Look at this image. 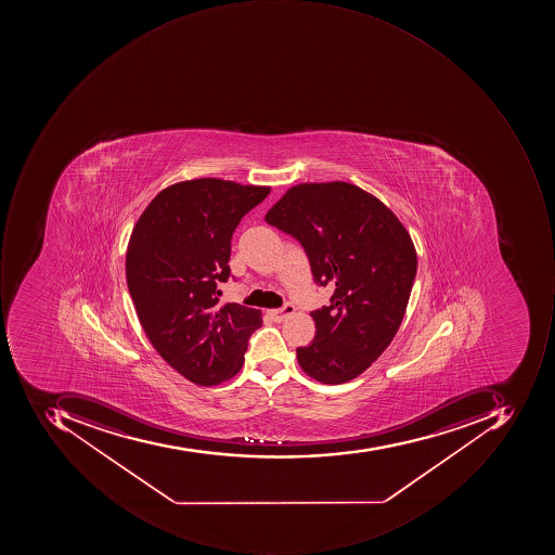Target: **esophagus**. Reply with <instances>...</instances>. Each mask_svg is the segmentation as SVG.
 <instances>
[{"label":"esophagus","mask_w":555,"mask_h":555,"mask_svg":"<svg viewBox=\"0 0 555 555\" xmlns=\"http://www.w3.org/2000/svg\"><path fill=\"white\" fill-rule=\"evenodd\" d=\"M294 313L295 307L292 304H286L285 307L276 308V310H269V315L279 323L288 319V317L294 315Z\"/></svg>","instance_id":"1"}]
</instances>
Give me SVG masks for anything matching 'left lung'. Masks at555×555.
I'll use <instances>...</instances> for the list:
<instances>
[{
  "instance_id": "obj_1",
  "label": "left lung",
  "mask_w": 555,
  "mask_h": 555,
  "mask_svg": "<svg viewBox=\"0 0 555 555\" xmlns=\"http://www.w3.org/2000/svg\"><path fill=\"white\" fill-rule=\"evenodd\" d=\"M264 221L304 245L319 285L335 286L332 304L310 313L315 338L297 348L308 377L326 385L353 380L399 332L417 251L396 214L347 181L298 183Z\"/></svg>"
}]
</instances>
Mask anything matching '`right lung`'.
I'll use <instances>...</instances> for the list:
<instances>
[{"label": "right lung", "mask_w": 555, "mask_h": 555, "mask_svg": "<svg viewBox=\"0 0 555 555\" xmlns=\"http://www.w3.org/2000/svg\"><path fill=\"white\" fill-rule=\"evenodd\" d=\"M269 193L221 178L178 181L131 230L127 283L138 319L159 357L192 384L235 377L260 326L257 308L218 305L217 283L229 280L236 225Z\"/></svg>", "instance_id": "1"}]
</instances>
